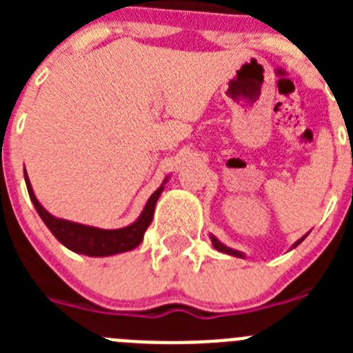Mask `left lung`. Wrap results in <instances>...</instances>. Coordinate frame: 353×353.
<instances>
[{"label": "left lung", "mask_w": 353, "mask_h": 353, "mask_svg": "<svg viewBox=\"0 0 353 353\" xmlns=\"http://www.w3.org/2000/svg\"><path fill=\"white\" fill-rule=\"evenodd\" d=\"M210 239H212V244H214V248L217 249V251H223V252H226V254H232V256H240V258L244 256V254H242V252L235 251V249H230V248H226V245H223V244H221L219 240L215 239L214 235H212ZM301 242H302V239L299 240V242H297V244H295V245H299V244H301Z\"/></svg>", "instance_id": "8db88e82"}]
</instances>
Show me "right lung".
<instances>
[{"instance_id": "obj_1", "label": "right lung", "mask_w": 353, "mask_h": 353, "mask_svg": "<svg viewBox=\"0 0 353 353\" xmlns=\"http://www.w3.org/2000/svg\"><path fill=\"white\" fill-rule=\"evenodd\" d=\"M24 180H26L31 201L35 205L37 212H39L43 223H46V226L51 230L52 235L60 240L65 248H68L74 252H79V254H86V256H111V254H118V252H125L138 248L141 244L146 228L150 226V223L154 219L155 203H157L159 196H161L162 189H164V185H161L154 194L150 196L145 210H143L139 219L134 224L121 228V230H101V228L84 226V224L58 219V217L51 215L39 203V199L33 194L31 183L26 176V170H24Z\"/></svg>"}]
</instances>
